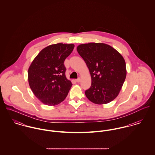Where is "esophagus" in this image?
<instances>
[{
	"instance_id": "esophagus-1",
	"label": "esophagus",
	"mask_w": 155,
	"mask_h": 155,
	"mask_svg": "<svg viewBox=\"0 0 155 155\" xmlns=\"http://www.w3.org/2000/svg\"><path fill=\"white\" fill-rule=\"evenodd\" d=\"M75 81H76V82H79L81 81V78H78V79H76Z\"/></svg>"
}]
</instances>
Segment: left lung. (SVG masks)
I'll use <instances>...</instances> for the list:
<instances>
[{
    "mask_svg": "<svg viewBox=\"0 0 155 155\" xmlns=\"http://www.w3.org/2000/svg\"><path fill=\"white\" fill-rule=\"evenodd\" d=\"M91 76V86L85 91L89 101L105 104L119 94L127 76L125 61L114 48L104 43L91 42L77 46Z\"/></svg>",
    "mask_w": 155,
    "mask_h": 155,
    "instance_id": "left-lung-1",
    "label": "left lung"
}]
</instances>
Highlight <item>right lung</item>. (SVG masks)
<instances>
[{
  "label": "right lung",
  "instance_id": "1",
  "mask_svg": "<svg viewBox=\"0 0 155 155\" xmlns=\"http://www.w3.org/2000/svg\"><path fill=\"white\" fill-rule=\"evenodd\" d=\"M74 47L73 44L49 45L41 51L29 67V86L44 104L55 106L66 98L72 84L67 79L64 62Z\"/></svg>",
  "mask_w": 155,
  "mask_h": 155
}]
</instances>
